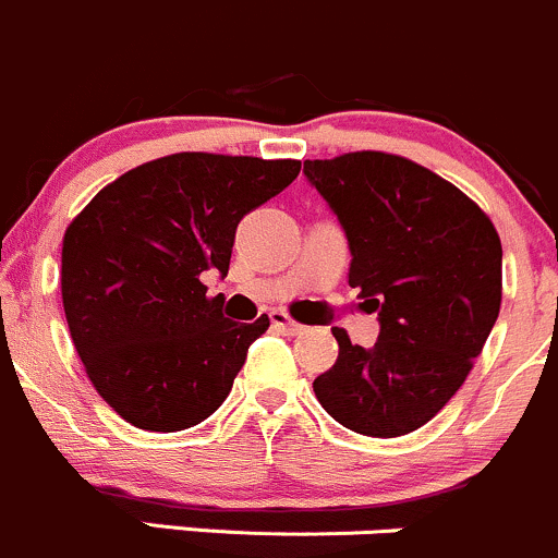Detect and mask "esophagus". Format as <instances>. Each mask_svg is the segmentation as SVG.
<instances>
[{
    "mask_svg": "<svg viewBox=\"0 0 558 558\" xmlns=\"http://www.w3.org/2000/svg\"><path fill=\"white\" fill-rule=\"evenodd\" d=\"M271 327L277 329V332H284V335L303 332V325H298V322L292 319L290 314H284V311H271Z\"/></svg>",
    "mask_w": 558,
    "mask_h": 558,
    "instance_id": "34e87169",
    "label": "esophagus"
}]
</instances>
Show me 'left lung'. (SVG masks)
<instances>
[{"label":"left lung","instance_id":"1","mask_svg":"<svg viewBox=\"0 0 558 558\" xmlns=\"http://www.w3.org/2000/svg\"><path fill=\"white\" fill-rule=\"evenodd\" d=\"M303 172L349 239V284L380 319L373 349L332 329L338 359L314 393L356 434L404 436L458 393L493 332L500 236L458 185L397 154L305 159Z\"/></svg>","mask_w":558,"mask_h":558}]
</instances>
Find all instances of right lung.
Wrapping results in <instances>:
<instances>
[{
  "label": "right lung",
  "instance_id": "1",
  "mask_svg": "<svg viewBox=\"0 0 558 558\" xmlns=\"http://www.w3.org/2000/svg\"><path fill=\"white\" fill-rule=\"evenodd\" d=\"M298 172V159L170 154L119 175L69 223L71 340L95 391L135 428H191L229 397L268 316L226 319L202 274H229L239 220Z\"/></svg>",
  "mask_w": 558,
  "mask_h": 558
}]
</instances>
